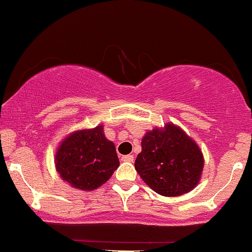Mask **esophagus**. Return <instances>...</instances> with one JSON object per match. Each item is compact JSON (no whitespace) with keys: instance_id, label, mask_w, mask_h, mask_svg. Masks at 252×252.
Listing matches in <instances>:
<instances>
[{"instance_id":"esophagus-1","label":"esophagus","mask_w":252,"mask_h":252,"mask_svg":"<svg viewBox=\"0 0 252 252\" xmlns=\"http://www.w3.org/2000/svg\"><path fill=\"white\" fill-rule=\"evenodd\" d=\"M122 161H126V162H132L134 161V156L132 155H124L122 156Z\"/></svg>"}]
</instances>
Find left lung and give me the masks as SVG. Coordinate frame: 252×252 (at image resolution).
Masks as SVG:
<instances>
[{"label":"left lung","mask_w":252,"mask_h":252,"mask_svg":"<svg viewBox=\"0 0 252 252\" xmlns=\"http://www.w3.org/2000/svg\"><path fill=\"white\" fill-rule=\"evenodd\" d=\"M135 169L154 192L163 196L189 193L201 179L204 155L192 137L173 123L143 136Z\"/></svg>","instance_id":"8db88e82"}]
</instances>
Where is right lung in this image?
<instances>
[{"label": "right lung", "mask_w": 252, "mask_h": 252, "mask_svg": "<svg viewBox=\"0 0 252 252\" xmlns=\"http://www.w3.org/2000/svg\"><path fill=\"white\" fill-rule=\"evenodd\" d=\"M57 172L71 187L94 190L105 184L120 166L115 144L104 135V126L71 132L58 147Z\"/></svg>", "instance_id": "obj_1"}]
</instances>
